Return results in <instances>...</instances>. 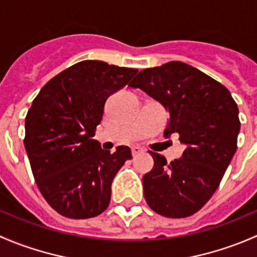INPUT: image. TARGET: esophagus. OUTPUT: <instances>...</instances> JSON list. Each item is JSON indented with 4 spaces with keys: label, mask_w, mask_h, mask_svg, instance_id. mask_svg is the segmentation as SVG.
<instances>
[{
    "label": "esophagus",
    "mask_w": 257,
    "mask_h": 257,
    "mask_svg": "<svg viewBox=\"0 0 257 257\" xmlns=\"http://www.w3.org/2000/svg\"><path fill=\"white\" fill-rule=\"evenodd\" d=\"M132 153H133V157H137V155L144 153V149L141 147H134V148H132Z\"/></svg>",
    "instance_id": "esophagus-1"
}]
</instances>
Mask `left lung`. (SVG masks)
Segmentation results:
<instances>
[{
  "label": "left lung",
  "mask_w": 257,
  "mask_h": 257,
  "mask_svg": "<svg viewBox=\"0 0 257 257\" xmlns=\"http://www.w3.org/2000/svg\"><path fill=\"white\" fill-rule=\"evenodd\" d=\"M129 87L141 88L167 110L164 137L177 133L185 145L181 158L170 163L152 152L154 167L143 177L145 200L163 216H190L211 198L236 152L237 104L221 83L179 61L143 69Z\"/></svg>",
  "instance_id": "obj_1"
}]
</instances>
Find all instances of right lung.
<instances>
[{
    "mask_svg": "<svg viewBox=\"0 0 257 257\" xmlns=\"http://www.w3.org/2000/svg\"><path fill=\"white\" fill-rule=\"evenodd\" d=\"M138 69L82 61L53 77L32 102L25 121V148L43 198L57 212L88 219L108 208L112 181L129 147L102 149L94 131L108 97Z\"/></svg>",
    "mask_w": 257,
    "mask_h": 257,
    "instance_id": "add662e5",
    "label": "right lung"
}]
</instances>
